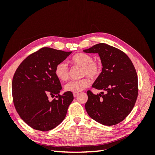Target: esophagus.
Listing matches in <instances>:
<instances>
[{
  "instance_id": "34e87169",
  "label": "esophagus",
  "mask_w": 155,
  "mask_h": 155,
  "mask_svg": "<svg viewBox=\"0 0 155 155\" xmlns=\"http://www.w3.org/2000/svg\"><path fill=\"white\" fill-rule=\"evenodd\" d=\"M73 95H74V97H76V96H77L78 95V92H76V93H74V94H73Z\"/></svg>"
}]
</instances>
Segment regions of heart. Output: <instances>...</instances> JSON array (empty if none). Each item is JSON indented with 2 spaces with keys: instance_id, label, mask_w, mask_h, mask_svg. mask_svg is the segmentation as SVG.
<instances>
[{
  "instance_id": "heart-1",
  "label": "heart",
  "mask_w": 155,
  "mask_h": 155,
  "mask_svg": "<svg viewBox=\"0 0 155 155\" xmlns=\"http://www.w3.org/2000/svg\"><path fill=\"white\" fill-rule=\"evenodd\" d=\"M72 63L82 67V76H87L92 79L96 78L101 73V67L100 64L93 61V58L88 54L79 53L74 55L71 59ZM55 74L58 79L61 81H66L68 78V68L66 63L61 62L55 67ZM91 84L87 78H83L79 80H72L67 83L64 89L68 92L74 93L79 92Z\"/></svg>"
}]
</instances>
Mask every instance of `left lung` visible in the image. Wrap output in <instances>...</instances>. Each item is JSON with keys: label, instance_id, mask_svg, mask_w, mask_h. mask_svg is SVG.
Segmentation results:
<instances>
[{"label": "left lung", "instance_id": "1", "mask_svg": "<svg viewBox=\"0 0 155 155\" xmlns=\"http://www.w3.org/2000/svg\"><path fill=\"white\" fill-rule=\"evenodd\" d=\"M83 51L99 55L102 71L92 87L106 91L97 94L87 91V112L101 124H118L129 114L137 99L138 77L134 65L122 51L104 43Z\"/></svg>", "mask_w": 155, "mask_h": 155}]
</instances>
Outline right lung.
I'll return each instance as SVG.
<instances>
[{
  "mask_svg": "<svg viewBox=\"0 0 155 155\" xmlns=\"http://www.w3.org/2000/svg\"><path fill=\"white\" fill-rule=\"evenodd\" d=\"M71 53L43 48L28 56L17 68L12 85L14 105L22 120L31 128L50 130L66 116L74 96L68 91L59 95L62 87L55 70ZM49 95L57 98L50 102Z\"/></svg>",
  "mask_w": 155,
  "mask_h": 155,
  "instance_id": "obj_1",
  "label": "right lung"
}]
</instances>
